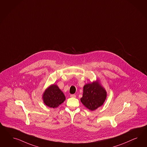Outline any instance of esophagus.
I'll return each instance as SVG.
<instances>
[{"label": "esophagus", "instance_id": "obj_1", "mask_svg": "<svg viewBox=\"0 0 147 147\" xmlns=\"http://www.w3.org/2000/svg\"><path fill=\"white\" fill-rule=\"evenodd\" d=\"M70 96H71V98H76V95L75 94H71V95H70Z\"/></svg>", "mask_w": 147, "mask_h": 147}]
</instances>
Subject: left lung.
Segmentation results:
<instances>
[{"label":"left lung","instance_id":"obj_1","mask_svg":"<svg viewBox=\"0 0 147 147\" xmlns=\"http://www.w3.org/2000/svg\"><path fill=\"white\" fill-rule=\"evenodd\" d=\"M107 98L106 90L97 80L84 87L81 102L88 109L93 111L101 106Z\"/></svg>","mask_w":147,"mask_h":147}]
</instances>
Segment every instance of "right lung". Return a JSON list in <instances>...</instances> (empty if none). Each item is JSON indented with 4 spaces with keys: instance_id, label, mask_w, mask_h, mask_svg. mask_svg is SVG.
<instances>
[{
    "instance_id": "1",
    "label": "right lung",
    "mask_w": 147,
    "mask_h": 147,
    "mask_svg": "<svg viewBox=\"0 0 147 147\" xmlns=\"http://www.w3.org/2000/svg\"><path fill=\"white\" fill-rule=\"evenodd\" d=\"M66 98L64 94L56 85H51L45 90L42 100L45 104L51 108H57L64 102Z\"/></svg>"
}]
</instances>
